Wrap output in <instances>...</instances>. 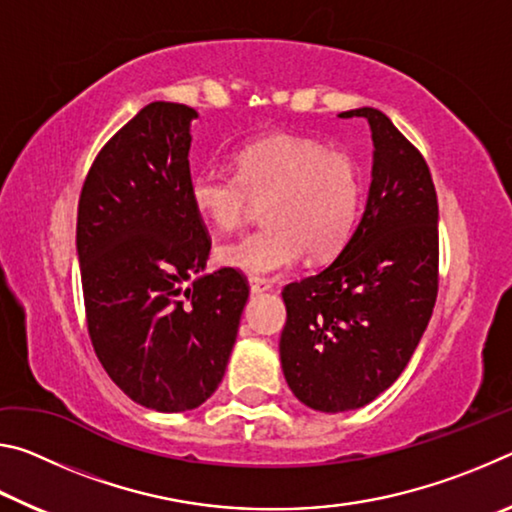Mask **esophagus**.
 I'll return each instance as SVG.
<instances>
[{
    "mask_svg": "<svg viewBox=\"0 0 512 512\" xmlns=\"http://www.w3.org/2000/svg\"><path fill=\"white\" fill-rule=\"evenodd\" d=\"M248 287H250V293H253V296H257V293H264V291L271 289V282H266V280H257V277H250Z\"/></svg>",
    "mask_w": 512,
    "mask_h": 512,
    "instance_id": "1",
    "label": "esophagus"
}]
</instances>
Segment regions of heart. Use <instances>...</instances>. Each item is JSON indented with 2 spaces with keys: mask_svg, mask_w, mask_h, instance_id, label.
<instances>
[{
  "mask_svg": "<svg viewBox=\"0 0 512 512\" xmlns=\"http://www.w3.org/2000/svg\"><path fill=\"white\" fill-rule=\"evenodd\" d=\"M237 176L201 171L189 183L194 212L232 230L264 203L262 230L219 244L216 262L248 277L287 271L302 253L327 259L348 241L359 210L357 164L307 137L275 135L237 158Z\"/></svg>",
  "mask_w": 512,
  "mask_h": 512,
  "instance_id": "1",
  "label": "heart"
}]
</instances>
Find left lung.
Wrapping results in <instances>:
<instances>
[{"mask_svg":"<svg viewBox=\"0 0 512 512\" xmlns=\"http://www.w3.org/2000/svg\"><path fill=\"white\" fill-rule=\"evenodd\" d=\"M339 117L370 126L366 207L336 259L282 291L284 379L323 413L361 409L395 384L438 293V201L427 162L381 110Z\"/></svg>","mask_w":512,"mask_h":512,"instance_id":"1","label":"left lung"}]
</instances>
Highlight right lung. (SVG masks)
Returning <instances> with one entry per match:
<instances>
[{
    "label": "right lung",
    "instance_id": "obj_1",
    "mask_svg": "<svg viewBox=\"0 0 512 512\" xmlns=\"http://www.w3.org/2000/svg\"><path fill=\"white\" fill-rule=\"evenodd\" d=\"M194 119L169 101L137 112L94 160L76 223L94 352L121 391L160 413L192 411L219 388L248 300L241 273H203L210 239L189 201Z\"/></svg>",
    "mask_w": 512,
    "mask_h": 512
}]
</instances>
